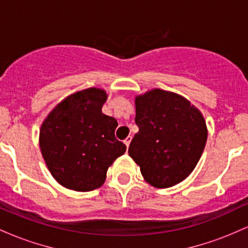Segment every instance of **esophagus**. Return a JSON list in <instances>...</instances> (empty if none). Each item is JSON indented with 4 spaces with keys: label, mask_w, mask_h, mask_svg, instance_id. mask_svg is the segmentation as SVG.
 I'll return each instance as SVG.
<instances>
[{
    "label": "esophagus",
    "mask_w": 248,
    "mask_h": 248,
    "mask_svg": "<svg viewBox=\"0 0 248 248\" xmlns=\"http://www.w3.org/2000/svg\"><path fill=\"white\" fill-rule=\"evenodd\" d=\"M130 141H132V136H128V138H126V140L124 141V144H126V146H127V148L129 147Z\"/></svg>",
    "instance_id": "obj_1"
}]
</instances>
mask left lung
<instances>
[{
  "mask_svg": "<svg viewBox=\"0 0 248 248\" xmlns=\"http://www.w3.org/2000/svg\"><path fill=\"white\" fill-rule=\"evenodd\" d=\"M139 132L129 156L155 187H169L186 179L203 154L207 139L203 115L183 96L149 91L135 100Z\"/></svg>",
  "mask_w": 248,
  "mask_h": 248,
  "instance_id": "8db88e82",
  "label": "left lung"
}]
</instances>
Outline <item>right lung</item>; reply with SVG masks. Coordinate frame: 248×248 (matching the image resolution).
Wrapping results in <instances>:
<instances>
[{"instance_id": "add662e5", "label": "right lung", "mask_w": 248, "mask_h": 248, "mask_svg": "<svg viewBox=\"0 0 248 248\" xmlns=\"http://www.w3.org/2000/svg\"><path fill=\"white\" fill-rule=\"evenodd\" d=\"M107 94L87 88L64 99L43 122L39 146L51 175L76 191L100 187L107 169L126 152L115 138L118 122L101 112Z\"/></svg>"}]
</instances>
